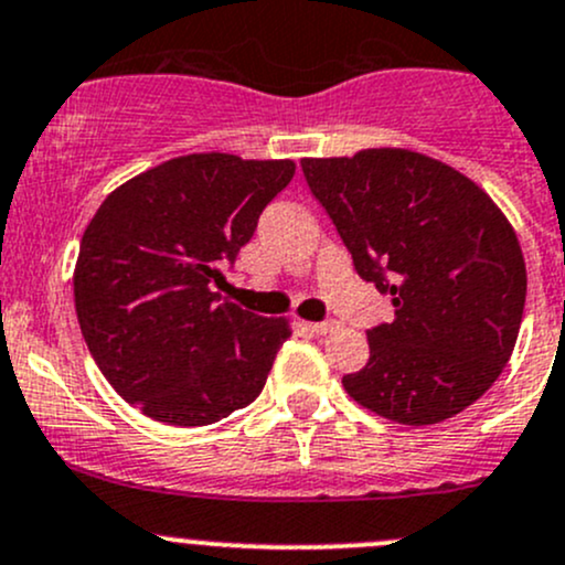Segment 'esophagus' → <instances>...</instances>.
Returning a JSON list of instances; mask_svg holds the SVG:
<instances>
[{
  "instance_id": "34e87169",
  "label": "esophagus",
  "mask_w": 565,
  "mask_h": 565,
  "mask_svg": "<svg viewBox=\"0 0 565 565\" xmlns=\"http://www.w3.org/2000/svg\"><path fill=\"white\" fill-rule=\"evenodd\" d=\"M310 329H312V334H331V331H337L340 329V323L337 321H321V323H310Z\"/></svg>"
}]
</instances>
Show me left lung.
<instances>
[{"label": "left lung", "mask_w": 565, "mask_h": 565, "mask_svg": "<svg viewBox=\"0 0 565 565\" xmlns=\"http://www.w3.org/2000/svg\"><path fill=\"white\" fill-rule=\"evenodd\" d=\"M301 171L359 277L394 305V321L367 331L370 359L342 377L345 392L411 427L473 405L509 364L525 310V258L498 203L411 149L305 157Z\"/></svg>", "instance_id": "left-lung-1"}]
</instances>
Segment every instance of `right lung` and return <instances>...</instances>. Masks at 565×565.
I'll return each instance as SVG.
<instances>
[{"label": "right lung", "instance_id": "right-lung-1", "mask_svg": "<svg viewBox=\"0 0 565 565\" xmlns=\"http://www.w3.org/2000/svg\"><path fill=\"white\" fill-rule=\"evenodd\" d=\"M294 173V160L173 157L116 188L89 220L73 275L81 334L143 416L203 427L260 394L290 323L220 301L212 282Z\"/></svg>", "mask_w": 565, "mask_h": 565}]
</instances>
